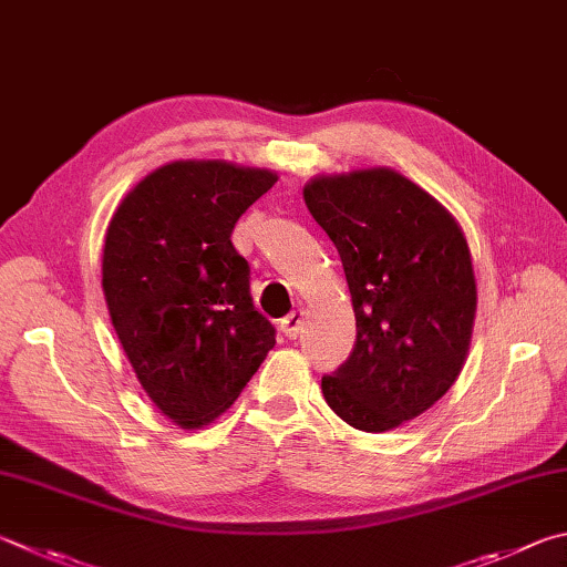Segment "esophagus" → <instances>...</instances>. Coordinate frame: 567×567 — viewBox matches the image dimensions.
Here are the masks:
<instances>
[{
  "label": "esophagus",
  "mask_w": 567,
  "mask_h": 567,
  "mask_svg": "<svg viewBox=\"0 0 567 567\" xmlns=\"http://www.w3.org/2000/svg\"><path fill=\"white\" fill-rule=\"evenodd\" d=\"M302 324H305V310H295V312L287 315L285 319H280V329H282V334L287 339L300 337Z\"/></svg>",
  "instance_id": "obj_1"
}]
</instances>
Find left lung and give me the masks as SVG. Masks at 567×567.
<instances>
[{
	"label": "left lung",
	"instance_id": "8db88e82",
	"mask_svg": "<svg viewBox=\"0 0 567 567\" xmlns=\"http://www.w3.org/2000/svg\"><path fill=\"white\" fill-rule=\"evenodd\" d=\"M305 203L334 243L352 295L357 342L322 377L339 419L369 434L416 419L461 374L476 277L458 223L396 171L322 176Z\"/></svg>",
	"mask_w": 567,
	"mask_h": 567
}]
</instances>
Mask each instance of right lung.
I'll return each instance as SVG.
<instances>
[{
    "label": "right lung",
    "instance_id": "add662e5",
    "mask_svg": "<svg viewBox=\"0 0 567 567\" xmlns=\"http://www.w3.org/2000/svg\"><path fill=\"white\" fill-rule=\"evenodd\" d=\"M275 173L225 161L168 163L113 213L104 295L123 352L153 404L183 429L223 414L275 347L255 310L235 223Z\"/></svg>",
    "mask_w": 567,
    "mask_h": 567
}]
</instances>
